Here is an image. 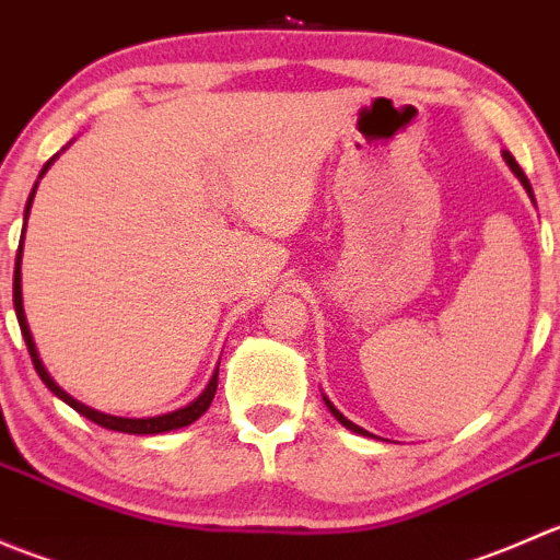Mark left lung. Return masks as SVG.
Masks as SVG:
<instances>
[{
    "mask_svg": "<svg viewBox=\"0 0 560 560\" xmlns=\"http://www.w3.org/2000/svg\"><path fill=\"white\" fill-rule=\"evenodd\" d=\"M504 160H506V165H510V167H512V173H515V175H517V178H521V184L525 186V191H528V195H530V184H528V178H525V173L521 171V165H517V162H515V156H512V154H504ZM530 197H534V195H530ZM325 404H327V409H330V411H332V417H336V420H338V422H341V425H343V428H349V431H354V433H363V436H371V433H369V431H363V428H360V425H354V422H349V420H347V417H343V415H341V411H338V409H336V406H332V404H330V400H327V398H325Z\"/></svg>",
    "mask_w": 560,
    "mask_h": 560,
    "instance_id": "1",
    "label": "left lung"
}]
</instances>
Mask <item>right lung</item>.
I'll use <instances>...</instances> for the list:
<instances>
[{"instance_id":"right-lung-1","label":"right lung","mask_w":560,"mask_h":560,"mask_svg":"<svg viewBox=\"0 0 560 560\" xmlns=\"http://www.w3.org/2000/svg\"><path fill=\"white\" fill-rule=\"evenodd\" d=\"M50 165V162H48ZM48 165L43 167V173L48 171ZM39 173V175H43ZM32 197H35V191L30 195V202H26V217H30V206H32ZM13 306H15V316H19V325H21V336H24L26 341V349H30L32 354V363H35V371L39 374V380L45 382V387L50 389L54 395H59L65 404H70L72 409L78 411V415H83L86 420L97 422V425L107 428V431H118V433H143V436H154V433H165V431H175V428H184V425H191V422L197 420V417L202 415V411L211 406L213 395H217V385H219V371L213 374V380L208 382V387L202 389V395L197 400H191L189 406H184V409L178 411H171V415H160V417H145V420H129V417H113V415H103V411H94L89 409V406H83L81 400H75L72 395H67L65 389L56 385L54 380L48 376V371L43 369V363H39V354L35 349V341H32V332H30V325H26V316H24V301H21V248L19 254H15V273H13Z\"/></svg>"}]
</instances>
